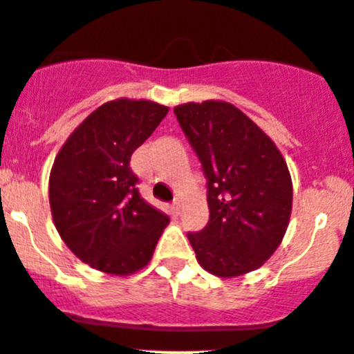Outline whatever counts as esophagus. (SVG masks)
<instances>
[{"label":"esophagus","instance_id":"obj_1","mask_svg":"<svg viewBox=\"0 0 354 354\" xmlns=\"http://www.w3.org/2000/svg\"><path fill=\"white\" fill-rule=\"evenodd\" d=\"M172 211H174V213H176V214L180 213V201H178V199H177V201L172 203Z\"/></svg>","mask_w":354,"mask_h":354}]
</instances>
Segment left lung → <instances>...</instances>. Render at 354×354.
<instances>
[{"instance_id":"8db88e82","label":"left lung","mask_w":354,"mask_h":354,"mask_svg":"<svg viewBox=\"0 0 354 354\" xmlns=\"http://www.w3.org/2000/svg\"><path fill=\"white\" fill-rule=\"evenodd\" d=\"M207 178L209 221L187 233L207 272L235 278L261 268L290 223L293 184L274 141L223 100L174 109Z\"/></svg>"}]
</instances>
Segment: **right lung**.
Returning <instances> with one entry per match:
<instances>
[{"label": "right lung", "instance_id": "right-lung-1", "mask_svg": "<svg viewBox=\"0 0 354 354\" xmlns=\"http://www.w3.org/2000/svg\"><path fill=\"white\" fill-rule=\"evenodd\" d=\"M169 107L115 98L95 109L66 140L49 176L56 230L73 254L102 272L127 276L150 262L169 216L138 191L131 155Z\"/></svg>", "mask_w": 354, "mask_h": 354}]
</instances>
